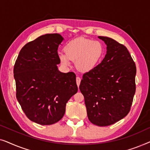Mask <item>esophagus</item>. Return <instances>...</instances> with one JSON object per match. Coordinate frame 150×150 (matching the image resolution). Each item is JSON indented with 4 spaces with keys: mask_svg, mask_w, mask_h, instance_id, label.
<instances>
[{
    "mask_svg": "<svg viewBox=\"0 0 150 150\" xmlns=\"http://www.w3.org/2000/svg\"><path fill=\"white\" fill-rule=\"evenodd\" d=\"M76 84H77V86L78 87H79V85H80V83H81V78L80 77H79V76H77L76 77Z\"/></svg>",
    "mask_w": 150,
    "mask_h": 150,
    "instance_id": "34e87169",
    "label": "esophagus"
}]
</instances>
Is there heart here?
Segmentation results:
<instances>
[{
	"mask_svg": "<svg viewBox=\"0 0 150 150\" xmlns=\"http://www.w3.org/2000/svg\"><path fill=\"white\" fill-rule=\"evenodd\" d=\"M63 50L65 53L58 54L61 64L69 67L71 61H75L76 68L83 72L95 68L104 54V48L101 42L83 38L69 41L65 45Z\"/></svg>",
	"mask_w": 150,
	"mask_h": 150,
	"instance_id": "obj_1",
	"label": "heart"
}]
</instances>
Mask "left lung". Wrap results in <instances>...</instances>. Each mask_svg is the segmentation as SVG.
Masks as SVG:
<instances>
[{
    "label": "left lung",
    "mask_w": 150,
    "mask_h": 150,
    "mask_svg": "<svg viewBox=\"0 0 150 150\" xmlns=\"http://www.w3.org/2000/svg\"><path fill=\"white\" fill-rule=\"evenodd\" d=\"M106 54L95 68L84 74L79 86L92 124L107 126L130 111L136 85V65L128 49L112 38L99 36Z\"/></svg>",
    "instance_id": "8db88e82"
}]
</instances>
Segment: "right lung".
I'll list each match as a JSON object with an SVG mask.
<instances>
[{
    "label": "right lung",
    "instance_id": "right-lung-1",
    "mask_svg": "<svg viewBox=\"0 0 150 150\" xmlns=\"http://www.w3.org/2000/svg\"><path fill=\"white\" fill-rule=\"evenodd\" d=\"M60 34H45L21 49L13 68L16 98L26 117L51 125L64 115L65 106L78 91L76 75L58 69Z\"/></svg>",
    "mask_w": 150,
    "mask_h": 150
}]
</instances>
